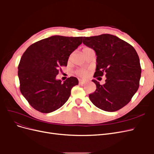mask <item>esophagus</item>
<instances>
[{"label": "esophagus", "mask_w": 154, "mask_h": 154, "mask_svg": "<svg viewBox=\"0 0 154 154\" xmlns=\"http://www.w3.org/2000/svg\"><path fill=\"white\" fill-rule=\"evenodd\" d=\"M85 82L86 81L85 80H82V79H80V80H79V83H80V84H84Z\"/></svg>", "instance_id": "34e87169"}]
</instances>
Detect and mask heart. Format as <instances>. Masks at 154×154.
I'll use <instances>...</instances> for the list:
<instances>
[{"instance_id": "b5f03b06", "label": "heart", "mask_w": 154, "mask_h": 154, "mask_svg": "<svg viewBox=\"0 0 154 154\" xmlns=\"http://www.w3.org/2000/svg\"><path fill=\"white\" fill-rule=\"evenodd\" d=\"M76 74H78V76H82V77H85L87 75V71L85 70H83V69H81V70H79L76 72Z\"/></svg>"}]
</instances>
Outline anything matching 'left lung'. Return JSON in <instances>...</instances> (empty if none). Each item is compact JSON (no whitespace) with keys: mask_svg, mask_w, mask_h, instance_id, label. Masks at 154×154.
I'll use <instances>...</instances> for the list:
<instances>
[{"mask_svg":"<svg viewBox=\"0 0 154 154\" xmlns=\"http://www.w3.org/2000/svg\"><path fill=\"white\" fill-rule=\"evenodd\" d=\"M83 43L95 51L96 68L94 77L105 74V83L95 80L96 91L89 99L97 108L117 111L129 103L137 92L141 68L136 51L118 36L110 34L83 37Z\"/></svg>","mask_w":154,"mask_h":154,"instance_id":"8db88e82","label":"left lung"}]
</instances>
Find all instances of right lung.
<instances>
[{
  "label": "right lung",
  "instance_id": "1",
  "mask_svg": "<svg viewBox=\"0 0 154 154\" xmlns=\"http://www.w3.org/2000/svg\"><path fill=\"white\" fill-rule=\"evenodd\" d=\"M82 36L54 35L36 42L23 54L18 67L22 94L35 109L50 113L68 100L72 88L78 84L71 76L63 83L56 78L70 54L82 43Z\"/></svg>",
  "mask_w": 154,
  "mask_h": 154
}]
</instances>
